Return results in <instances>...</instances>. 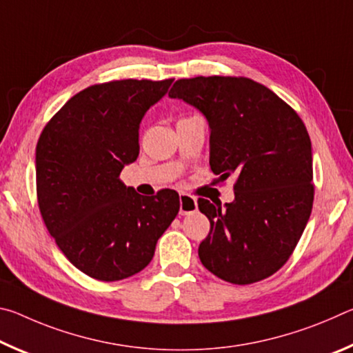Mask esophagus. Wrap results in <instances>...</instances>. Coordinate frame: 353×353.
<instances>
[{
  "label": "esophagus",
  "mask_w": 353,
  "mask_h": 353,
  "mask_svg": "<svg viewBox=\"0 0 353 353\" xmlns=\"http://www.w3.org/2000/svg\"><path fill=\"white\" fill-rule=\"evenodd\" d=\"M179 199H181V210H179V213L181 214H190V213H193L196 208H198V201H196L193 196L182 193Z\"/></svg>",
  "instance_id": "1"
}]
</instances>
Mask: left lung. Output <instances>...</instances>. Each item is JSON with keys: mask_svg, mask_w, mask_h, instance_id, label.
I'll list each match as a JSON object with an SVG mask.
<instances>
[{"mask_svg": "<svg viewBox=\"0 0 353 353\" xmlns=\"http://www.w3.org/2000/svg\"><path fill=\"white\" fill-rule=\"evenodd\" d=\"M182 99L210 128V168L235 176V199L221 207L199 199L210 232L199 259L214 276L249 285L277 272L312 214L313 155L305 124L291 107L248 77L198 76L176 81Z\"/></svg>", "mask_w": 353, "mask_h": 353, "instance_id": "8db88e82", "label": "left lung"}]
</instances>
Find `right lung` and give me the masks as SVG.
Masks as SVG:
<instances>
[{
    "label": "right lung",
    "instance_id": "right-lung-1",
    "mask_svg": "<svg viewBox=\"0 0 353 353\" xmlns=\"http://www.w3.org/2000/svg\"><path fill=\"white\" fill-rule=\"evenodd\" d=\"M172 79H123L74 94L50 119L35 149L41 218L77 270L103 282L128 279L152 260L179 213V194L145 198L119 181L139 157V129Z\"/></svg>",
    "mask_w": 353,
    "mask_h": 353
}]
</instances>
